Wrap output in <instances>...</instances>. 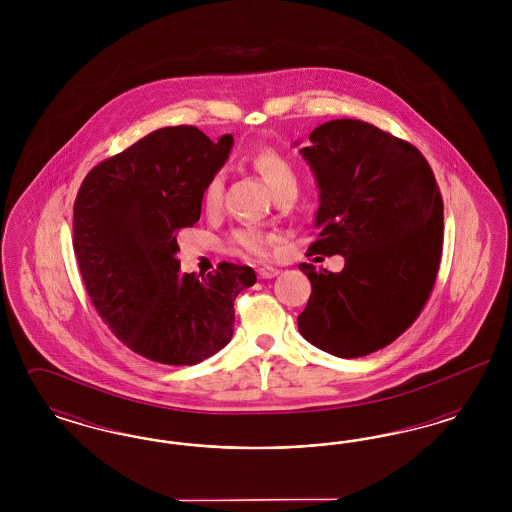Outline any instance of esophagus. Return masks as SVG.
Returning a JSON list of instances; mask_svg holds the SVG:
<instances>
[{
	"instance_id": "esophagus-1",
	"label": "esophagus",
	"mask_w": 512,
	"mask_h": 512,
	"mask_svg": "<svg viewBox=\"0 0 512 512\" xmlns=\"http://www.w3.org/2000/svg\"><path fill=\"white\" fill-rule=\"evenodd\" d=\"M257 272H259V278H263V280L274 278V276H278V274H280V270L274 267H261Z\"/></svg>"
}]
</instances>
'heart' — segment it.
<instances>
[{
  "instance_id": "obj_1",
  "label": "heart",
  "mask_w": 512,
  "mask_h": 512,
  "mask_svg": "<svg viewBox=\"0 0 512 512\" xmlns=\"http://www.w3.org/2000/svg\"><path fill=\"white\" fill-rule=\"evenodd\" d=\"M251 165L263 176V180L267 182L274 194L286 188H297V174L293 171L292 163L276 149H270V147L259 149L251 157ZM222 192H224V178L220 172H215L203 188V205L207 211L219 209L222 203ZM232 242L242 253L257 259H265L272 249V238L259 228L236 230L232 234Z\"/></svg>"
}]
</instances>
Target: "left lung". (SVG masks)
<instances>
[{
  "label": "left lung",
  "instance_id": "obj_1",
  "mask_svg": "<svg viewBox=\"0 0 512 512\" xmlns=\"http://www.w3.org/2000/svg\"><path fill=\"white\" fill-rule=\"evenodd\" d=\"M301 155L320 190L311 255H343L341 272L301 263L311 297L299 332L341 359L397 340L426 305L443 247V201L424 155L374 124L317 126ZM322 259V257H315Z\"/></svg>",
  "mask_w": 512,
  "mask_h": 512
}]
</instances>
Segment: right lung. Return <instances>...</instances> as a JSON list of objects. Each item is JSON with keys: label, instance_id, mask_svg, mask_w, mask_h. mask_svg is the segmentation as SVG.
Returning a JSON list of instances; mask_svg holds the SVG:
<instances>
[{"label": "right lung", "instance_id": "1", "mask_svg": "<svg viewBox=\"0 0 512 512\" xmlns=\"http://www.w3.org/2000/svg\"><path fill=\"white\" fill-rule=\"evenodd\" d=\"M232 146V134L215 144L195 126L159 128L96 165L76 195L86 292L111 332L155 363L197 365L220 351L234 334L236 295L257 280L234 263L199 279L176 259V234L199 220L203 188Z\"/></svg>", "mask_w": 512, "mask_h": 512}]
</instances>
